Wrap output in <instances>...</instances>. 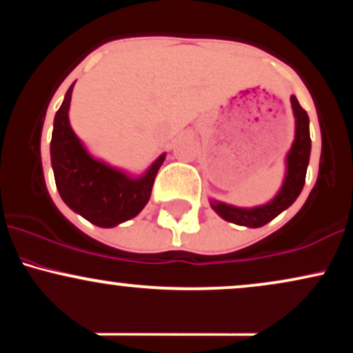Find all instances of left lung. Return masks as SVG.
Segmentation results:
<instances>
[{"instance_id": "1", "label": "left lung", "mask_w": 353, "mask_h": 353, "mask_svg": "<svg viewBox=\"0 0 353 353\" xmlns=\"http://www.w3.org/2000/svg\"><path fill=\"white\" fill-rule=\"evenodd\" d=\"M294 116H295V139L289 154H287V174L281 190L272 201L264 205H257L252 209H242L228 205L224 202L210 201V205L225 221L234 224L245 225V228H262L267 222L275 219L282 210L294 204L299 194L302 192L305 184L307 165L310 159V132L309 116L295 96H290Z\"/></svg>"}]
</instances>
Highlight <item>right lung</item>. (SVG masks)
<instances>
[{"label":"right lung","instance_id":"right-lung-1","mask_svg":"<svg viewBox=\"0 0 353 353\" xmlns=\"http://www.w3.org/2000/svg\"><path fill=\"white\" fill-rule=\"evenodd\" d=\"M72 86L54 116L51 139V165L56 188L68 208L99 228H114L136 217L151 197L156 174L163 165L161 154L148 172L129 177L111 165L89 156L70 125Z\"/></svg>","mask_w":353,"mask_h":353}]
</instances>
